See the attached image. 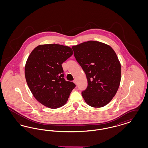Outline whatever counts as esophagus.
I'll return each mask as SVG.
<instances>
[{
    "mask_svg": "<svg viewBox=\"0 0 148 148\" xmlns=\"http://www.w3.org/2000/svg\"><path fill=\"white\" fill-rule=\"evenodd\" d=\"M74 83L75 84H77V80L76 79H75V80H74Z\"/></svg>",
    "mask_w": 148,
    "mask_h": 148,
    "instance_id": "obj_1",
    "label": "esophagus"
}]
</instances>
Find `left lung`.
Listing matches in <instances>:
<instances>
[{
    "mask_svg": "<svg viewBox=\"0 0 148 148\" xmlns=\"http://www.w3.org/2000/svg\"><path fill=\"white\" fill-rule=\"evenodd\" d=\"M85 72L88 86L82 92L86 103L94 108L107 105L115 95L121 80V64L113 48L90 40L72 47Z\"/></svg>",
    "mask_w": 148,
    "mask_h": 148,
    "instance_id": "8db88e82",
    "label": "left lung"
}]
</instances>
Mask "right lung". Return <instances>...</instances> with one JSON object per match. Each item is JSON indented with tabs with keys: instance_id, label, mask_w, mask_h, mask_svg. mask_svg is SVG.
<instances>
[{
	"instance_id": "1",
	"label": "right lung",
	"mask_w": 148,
	"mask_h": 148,
	"mask_svg": "<svg viewBox=\"0 0 148 148\" xmlns=\"http://www.w3.org/2000/svg\"><path fill=\"white\" fill-rule=\"evenodd\" d=\"M73 54L72 49L56 44L38 45L30 54L25 77L33 96L51 109L64 106L75 84L64 78L62 64Z\"/></svg>"
}]
</instances>
